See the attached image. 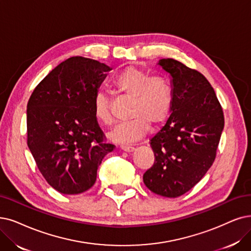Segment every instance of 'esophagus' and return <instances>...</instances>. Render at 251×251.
<instances>
[{
  "instance_id": "34e87169",
  "label": "esophagus",
  "mask_w": 251,
  "mask_h": 251,
  "mask_svg": "<svg viewBox=\"0 0 251 251\" xmlns=\"http://www.w3.org/2000/svg\"><path fill=\"white\" fill-rule=\"evenodd\" d=\"M120 147H122L124 151H126V152H132V151H134V149H135L134 146H129V145H122Z\"/></svg>"
}]
</instances>
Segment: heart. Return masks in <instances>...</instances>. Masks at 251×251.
Wrapping results in <instances>:
<instances>
[{
    "label": "heart",
    "mask_w": 251,
    "mask_h": 251,
    "mask_svg": "<svg viewBox=\"0 0 251 251\" xmlns=\"http://www.w3.org/2000/svg\"><path fill=\"white\" fill-rule=\"evenodd\" d=\"M112 86L120 96L132 99L128 111L132 118L118 124L110 133L109 137L114 142L129 144L138 141L148 133L150 124H163L171 113L173 89L163 76H151L143 70L128 67L113 78ZM94 114L103 126L113 125L111 100L106 94L96 95Z\"/></svg>",
    "instance_id": "1"
}]
</instances>
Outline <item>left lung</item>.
Masks as SVG:
<instances>
[{
	"label": "left lung",
	"instance_id": "left-lung-1",
	"mask_svg": "<svg viewBox=\"0 0 251 251\" xmlns=\"http://www.w3.org/2000/svg\"><path fill=\"white\" fill-rule=\"evenodd\" d=\"M158 65L172 76V114L150 139L154 163L143 181L156 195L177 198L192 189L212 166L225 117L203 74L173 58L160 59Z\"/></svg>",
	"mask_w": 251,
	"mask_h": 251
}]
</instances>
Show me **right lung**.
<instances>
[{
	"instance_id": "1",
	"label": "right lung",
	"mask_w": 251,
	"mask_h": 251,
	"mask_svg": "<svg viewBox=\"0 0 251 251\" xmlns=\"http://www.w3.org/2000/svg\"><path fill=\"white\" fill-rule=\"evenodd\" d=\"M107 65L72 56L54 68L27 102V146L50 186L81 194L97 180L98 167L115 146L94 114V99L110 71Z\"/></svg>"
}]
</instances>
